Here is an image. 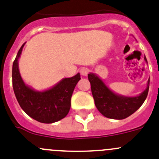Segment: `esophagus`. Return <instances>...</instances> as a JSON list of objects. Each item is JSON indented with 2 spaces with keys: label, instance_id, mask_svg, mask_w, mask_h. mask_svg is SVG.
<instances>
[{
  "label": "esophagus",
  "instance_id": "esophagus-1",
  "mask_svg": "<svg viewBox=\"0 0 159 159\" xmlns=\"http://www.w3.org/2000/svg\"><path fill=\"white\" fill-rule=\"evenodd\" d=\"M80 73H81V74L82 76H86L88 74V73H89V69L83 67V68H81L80 70Z\"/></svg>",
  "mask_w": 159,
  "mask_h": 159
}]
</instances>
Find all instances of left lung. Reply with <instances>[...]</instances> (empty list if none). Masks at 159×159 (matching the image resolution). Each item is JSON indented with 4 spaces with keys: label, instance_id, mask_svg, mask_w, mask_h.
I'll list each match as a JSON object with an SVG mask.
<instances>
[{
    "label": "left lung",
    "instance_id": "1",
    "mask_svg": "<svg viewBox=\"0 0 159 159\" xmlns=\"http://www.w3.org/2000/svg\"><path fill=\"white\" fill-rule=\"evenodd\" d=\"M144 60L147 62L146 57ZM88 79L97 109L103 116L112 119H124L139 110L146 100L150 86L149 79L143 93L136 97H126L114 93L93 73L88 74Z\"/></svg>",
    "mask_w": 159,
    "mask_h": 159
}]
</instances>
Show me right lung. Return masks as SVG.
I'll list each match as a JSON object with an SVG mask.
<instances>
[{"label": "right lung", "instance_id": "right-lung-1", "mask_svg": "<svg viewBox=\"0 0 159 159\" xmlns=\"http://www.w3.org/2000/svg\"><path fill=\"white\" fill-rule=\"evenodd\" d=\"M25 45L20 48L13 64V87L16 100L22 110L36 121L41 123L58 121L70 111L72 94L81 79L80 74L63 78L50 89L35 90L25 83L19 71L18 60Z\"/></svg>", "mask_w": 159, "mask_h": 159}]
</instances>
